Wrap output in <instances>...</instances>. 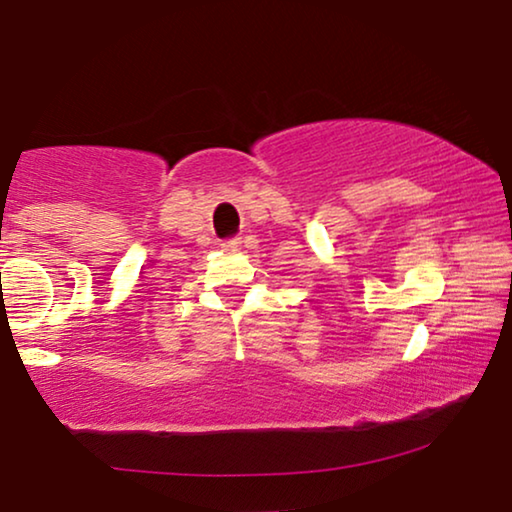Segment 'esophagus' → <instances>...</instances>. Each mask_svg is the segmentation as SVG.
<instances>
[{"label": "esophagus", "mask_w": 512, "mask_h": 512, "mask_svg": "<svg viewBox=\"0 0 512 512\" xmlns=\"http://www.w3.org/2000/svg\"><path fill=\"white\" fill-rule=\"evenodd\" d=\"M240 247H242L240 237H233V240H226L221 244V251H226V254H233V251H237Z\"/></svg>", "instance_id": "esophagus-1"}]
</instances>
